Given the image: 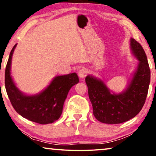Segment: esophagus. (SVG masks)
I'll return each mask as SVG.
<instances>
[{"instance_id":"1","label":"esophagus","mask_w":156,"mask_h":156,"mask_svg":"<svg viewBox=\"0 0 156 156\" xmlns=\"http://www.w3.org/2000/svg\"><path fill=\"white\" fill-rule=\"evenodd\" d=\"M87 74H88V71L86 68H82L78 72V75L80 78H84L87 75Z\"/></svg>"}]
</instances>
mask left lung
Masks as SVG:
<instances>
[{
	"label": "left lung",
	"mask_w": 156,
	"mask_h": 156,
	"mask_svg": "<svg viewBox=\"0 0 156 156\" xmlns=\"http://www.w3.org/2000/svg\"><path fill=\"white\" fill-rule=\"evenodd\" d=\"M131 45L139 64L124 92L121 94H112L101 80L91 76L85 79L94 116L100 122L116 124L129 121L140 112L146 101L151 80L150 67L140 44L131 39Z\"/></svg>",
	"instance_id": "left-lung-1"
}]
</instances>
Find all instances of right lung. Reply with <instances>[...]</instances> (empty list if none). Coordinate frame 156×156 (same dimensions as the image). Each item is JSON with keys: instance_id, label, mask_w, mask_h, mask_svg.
<instances>
[{"instance_id": "right-lung-1", "label": "right lung", "mask_w": 156, "mask_h": 156, "mask_svg": "<svg viewBox=\"0 0 156 156\" xmlns=\"http://www.w3.org/2000/svg\"><path fill=\"white\" fill-rule=\"evenodd\" d=\"M15 44L10 53L5 72V86L12 107L20 116L40 124L53 123L60 117L69 89L79 82L76 73L56 76L48 88L36 96L24 95L14 84L10 64Z\"/></svg>"}]
</instances>
